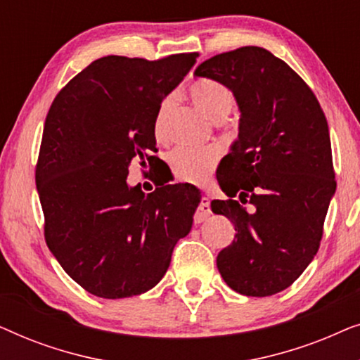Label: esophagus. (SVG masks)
<instances>
[{
  "instance_id": "1",
  "label": "esophagus",
  "mask_w": 360,
  "mask_h": 360,
  "mask_svg": "<svg viewBox=\"0 0 360 360\" xmlns=\"http://www.w3.org/2000/svg\"><path fill=\"white\" fill-rule=\"evenodd\" d=\"M211 214V206H210V200L208 198H201V203L198 206L195 213V223H203L205 219H208V216Z\"/></svg>"
}]
</instances>
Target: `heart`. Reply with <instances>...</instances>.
<instances>
[{"label": "heart", "instance_id": "b5f03b06", "mask_svg": "<svg viewBox=\"0 0 360 360\" xmlns=\"http://www.w3.org/2000/svg\"><path fill=\"white\" fill-rule=\"evenodd\" d=\"M190 98L201 111L205 112L210 120L223 121L229 111L233 110L234 98L223 83L210 80V78H201L196 80L190 86ZM175 98L167 96L157 108L154 116V136L155 139L162 141L167 136V124H169V116L174 110ZM221 157V150L218 147H186L180 146L170 152L169 165L176 179L191 181V184H200L208 179V175L218 164Z\"/></svg>", "mask_w": 360, "mask_h": 360}]
</instances>
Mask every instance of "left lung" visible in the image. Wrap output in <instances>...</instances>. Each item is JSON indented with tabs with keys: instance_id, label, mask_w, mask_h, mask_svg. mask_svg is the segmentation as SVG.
Segmentation results:
<instances>
[{
	"instance_id": "obj_1",
	"label": "left lung",
	"mask_w": 360,
	"mask_h": 360,
	"mask_svg": "<svg viewBox=\"0 0 360 360\" xmlns=\"http://www.w3.org/2000/svg\"><path fill=\"white\" fill-rule=\"evenodd\" d=\"M195 75L229 88L240 111L238 139L216 172L229 200L211 201L236 229L216 265L234 292L270 297L303 274L323 238L336 191L326 116L302 77L262 47L219 53Z\"/></svg>"
}]
</instances>
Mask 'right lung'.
I'll use <instances>...</instances> for the list:
<instances>
[{
	"mask_svg": "<svg viewBox=\"0 0 360 360\" xmlns=\"http://www.w3.org/2000/svg\"><path fill=\"white\" fill-rule=\"evenodd\" d=\"M196 57H101L58 91L47 112L36 167L46 243L95 297L154 288L190 233L200 190L165 185L146 195L127 175L131 162L154 157L157 108Z\"/></svg>",
	"mask_w": 360,
	"mask_h": 360,
	"instance_id": "right-lung-1",
	"label": "right lung"
}]
</instances>
